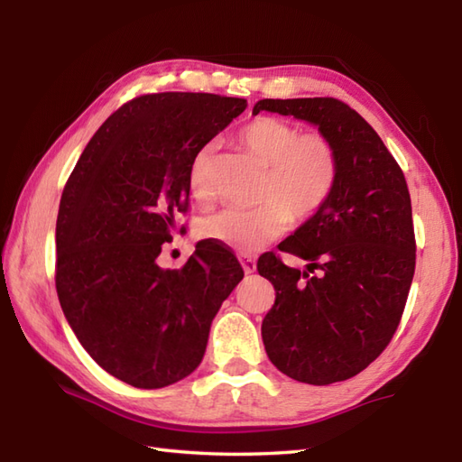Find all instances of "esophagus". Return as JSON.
Wrapping results in <instances>:
<instances>
[{
  "instance_id": "esophagus-1",
  "label": "esophagus",
  "mask_w": 462,
  "mask_h": 462,
  "mask_svg": "<svg viewBox=\"0 0 462 462\" xmlns=\"http://www.w3.org/2000/svg\"><path fill=\"white\" fill-rule=\"evenodd\" d=\"M242 268H244V272H246V273H254V272H256V260H254V258H244L242 260Z\"/></svg>"
}]
</instances>
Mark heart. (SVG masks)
<instances>
[{
  "label": "heart",
  "mask_w": 462,
  "mask_h": 462,
  "mask_svg": "<svg viewBox=\"0 0 462 462\" xmlns=\"http://www.w3.org/2000/svg\"><path fill=\"white\" fill-rule=\"evenodd\" d=\"M238 143L266 166L256 194L258 208H226L200 226V234L240 254H254L280 238L288 224L311 220L336 189L339 156L321 131H301L278 116L262 115L238 131ZM189 184L194 199H212V149L204 146L190 162Z\"/></svg>",
  "instance_id": "heart-1"
}]
</instances>
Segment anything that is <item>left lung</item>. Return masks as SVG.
<instances>
[{"mask_svg": "<svg viewBox=\"0 0 462 462\" xmlns=\"http://www.w3.org/2000/svg\"><path fill=\"white\" fill-rule=\"evenodd\" d=\"M293 115L319 126L339 156L326 206L280 244L308 260L300 272L268 252L260 276L276 290L262 339L288 377L329 385L357 375L389 346L415 273V230L405 174L379 134L333 97L263 99L254 113Z\"/></svg>", "mask_w": 462, "mask_h": 462, "instance_id": "left-lung-1", "label": "left lung"}]
</instances>
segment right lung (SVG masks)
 <instances>
[{"label": "right lung", "mask_w": 462, "mask_h": 462, "mask_svg": "<svg viewBox=\"0 0 462 462\" xmlns=\"http://www.w3.org/2000/svg\"><path fill=\"white\" fill-rule=\"evenodd\" d=\"M246 109L210 93H149L119 106L85 146L57 214L55 288L85 351L113 377L161 389L200 365L240 262L199 242L182 270L156 258L189 212L194 154ZM184 226H180V232Z\"/></svg>", "instance_id": "obj_1"}]
</instances>
